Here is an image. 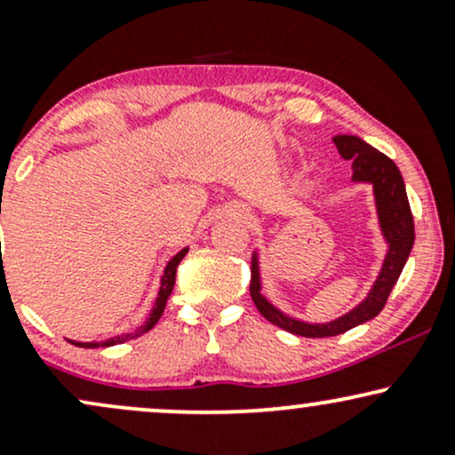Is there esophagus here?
Instances as JSON below:
<instances>
[{"label": "esophagus", "mask_w": 455, "mask_h": 455, "mask_svg": "<svg viewBox=\"0 0 455 455\" xmlns=\"http://www.w3.org/2000/svg\"><path fill=\"white\" fill-rule=\"evenodd\" d=\"M228 216L235 218V220H242V222L252 220V213H250L248 207H243V205H233L231 210H228Z\"/></svg>", "instance_id": "obj_1"}]
</instances>
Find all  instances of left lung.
I'll return each instance as SVG.
<instances>
[{
	"mask_svg": "<svg viewBox=\"0 0 455 455\" xmlns=\"http://www.w3.org/2000/svg\"><path fill=\"white\" fill-rule=\"evenodd\" d=\"M333 143H336L338 154L344 160L353 162V184L372 186L379 228L387 250H385V259L380 263L379 275L372 282V286H370L368 295L353 310H348L347 315L333 318L329 323L301 321V318L286 315L278 306L271 304L263 293L260 252L259 248L254 250L252 280H250V295H252L254 306L275 327L304 338L338 336V333L348 331V329L362 325V323L377 316L383 310L394 284L398 282L402 269H404L406 260H409L412 242H415V224H412L409 196H406L404 180H402V173L398 166H395V162L389 160L385 154H380L379 149H374L365 140L353 137V134H338V137H333Z\"/></svg>",
	"mask_w": 455,
	"mask_h": 455,
	"instance_id": "1",
	"label": "left lung"
}]
</instances>
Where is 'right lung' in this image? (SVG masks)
<instances>
[{
    "label": "right lung",
    "mask_w": 455,
    "mask_h": 455,
    "mask_svg": "<svg viewBox=\"0 0 455 455\" xmlns=\"http://www.w3.org/2000/svg\"><path fill=\"white\" fill-rule=\"evenodd\" d=\"M188 245L186 248H181L180 252L175 254L173 259L169 260V263H166V267H164V271H162V275H160V286H158V297H156V301H154V307H151L149 310V315H148V318H145V323L140 327H137L134 329V331H130V333H119V336H113V338H107V340H102V342H78V340H68V342H72V344H76V347H81V348H98V347H115V344H122V342H128V340H132V338H139V336H143V333H148L149 329H154V325L156 323L160 321V316H162V312H164V307H166V299H169L171 297V293H173V286H175V275H177V265L181 263V259L186 257L188 254Z\"/></svg>",
    "instance_id": "right-lung-1"
}]
</instances>
